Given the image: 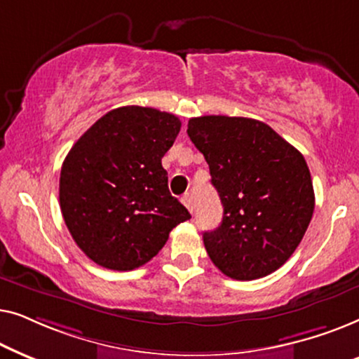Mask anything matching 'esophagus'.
Instances as JSON below:
<instances>
[{"label": "esophagus", "instance_id": "1", "mask_svg": "<svg viewBox=\"0 0 359 359\" xmlns=\"http://www.w3.org/2000/svg\"><path fill=\"white\" fill-rule=\"evenodd\" d=\"M181 203H183L186 208H188L189 212H193L194 208H193V196H191L189 193H186L183 198H181Z\"/></svg>", "mask_w": 359, "mask_h": 359}]
</instances>
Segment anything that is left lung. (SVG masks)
<instances>
[{"label":"left lung","mask_w":359,"mask_h":359,"mask_svg":"<svg viewBox=\"0 0 359 359\" xmlns=\"http://www.w3.org/2000/svg\"><path fill=\"white\" fill-rule=\"evenodd\" d=\"M188 135L224 205L222 222L203 235L209 258L238 281L276 271L296 252L316 208L302 154L248 117H193Z\"/></svg>","instance_id":"obj_1"}]
</instances>
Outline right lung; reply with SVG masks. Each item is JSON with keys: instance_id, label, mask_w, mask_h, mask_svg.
<instances>
[{"instance_id": "1", "label": "right lung", "mask_w": 359, "mask_h": 359, "mask_svg": "<svg viewBox=\"0 0 359 359\" xmlns=\"http://www.w3.org/2000/svg\"><path fill=\"white\" fill-rule=\"evenodd\" d=\"M181 121L154 107L124 106L97 119L68 151L60 209L73 240L102 268L130 271L163 248L191 219L170 194L161 158Z\"/></svg>"}]
</instances>
